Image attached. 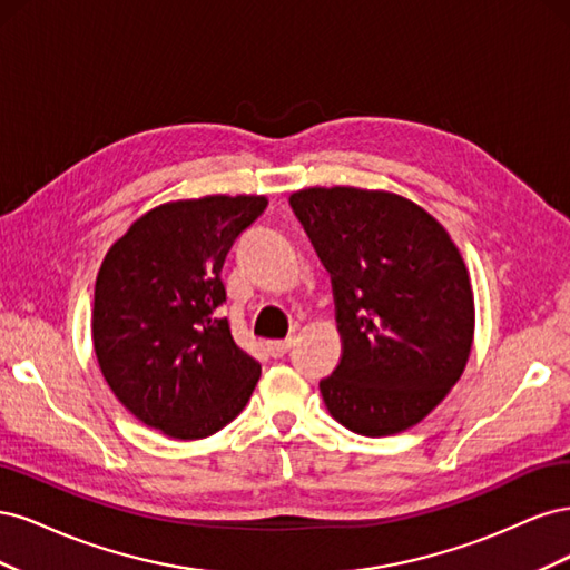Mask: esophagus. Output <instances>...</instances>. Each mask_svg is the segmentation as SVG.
I'll return each instance as SVG.
<instances>
[{
  "instance_id": "1",
  "label": "esophagus",
  "mask_w": 570,
  "mask_h": 570,
  "mask_svg": "<svg viewBox=\"0 0 570 570\" xmlns=\"http://www.w3.org/2000/svg\"><path fill=\"white\" fill-rule=\"evenodd\" d=\"M292 344H295V340H292V337H287V340H273V342L266 344V350H268L271 356L281 358V356H285L292 350Z\"/></svg>"
}]
</instances>
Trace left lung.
<instances>
[{"label": "left lung", "mask_w": 570, "mask_h": 570, "mask_svg": "<svg viewBox=\"0 0 570 570\" xmlns=\"http://www.w3.org/2000/svg\"><path fill=\"white\" fill-rule=\"evenodd\" d=\"M289 206L331 273L342 358L321 381L331 416L366 438L416 425L461 377L473 289L440 223L400 195L308 187Z\"/></svg>", "instance_id": "8db88e82"}]
</instances>
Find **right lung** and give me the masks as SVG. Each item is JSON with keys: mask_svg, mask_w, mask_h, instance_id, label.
<instances>
[{"mask_svg": "<svg viewBox=\"0 0 570 570\" xmlns=\"http://www.w3.org/2000/svg\"><path fill=\"white\" fill-rule=\"evenodd\" d=\"M266 197L168 202L116 239L97 273L92 342L101 375L135 419L202 440L245 409L262 375L233 340L220 278Z\"/></svg>", "mask_w": 570, "mask_h": 570, "instance_id": "right-lung-1", "label": "right lung"}]
</instances>
